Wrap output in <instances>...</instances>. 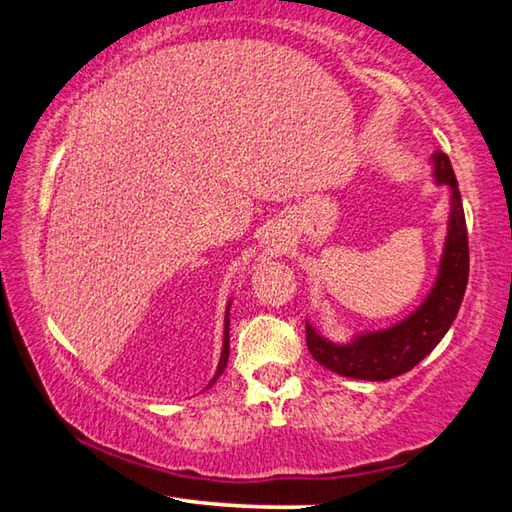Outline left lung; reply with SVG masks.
<instances>
[{
  "mask_svg": "<svg viewBox=\"0 0 512 512\" xmlns=\"http://www.w3.org/2000/svg\"><path fill=\"white\" fill-rule=\"evenodd\" d=\"M433 176L438 185L452 189V212H449V232L445 241L443 262L436 287L418 311H413L402 323L381 332L363 334L350 345H334L325 341L307 323V348L320 366L336 375L368 381H386L404 375L436 348L440 339L452 327L461 309V302L470 275V248H467V228L461 192L447 153H433Z\"/></svg>",
  "mask_w": 512,
  "mask_h": 512,
  "instance_id": "1",
  "label": "left lung"
}]
</instances>
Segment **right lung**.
Returning a JSON list of instances; mask_svg holds the SVG:
<instances>
[{
  "mask_svg": "<svg viewBox=\"0 0 512 512\" xmlns=\"http://www.w3.org/2000/svg\"><path fill=\"white\" fill-rule=\"evenodd\" d=\"M228 329H230V320H228V314H225V336H223V352H221V361H219V368H216V375H214V379H212V384L216 379H219V375L221 372L225 370V363H228V354H230V334H228Z\"/></svg>",
  "mask_w": 512,
  "mask_h": 512,
  "instance_id": "obj_1",
  "label": "right lung"
}]
</instances>
